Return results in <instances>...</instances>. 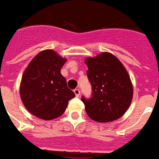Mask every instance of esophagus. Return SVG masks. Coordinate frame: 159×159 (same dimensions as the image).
Here are the masks:
<instances>
[{
	"mask_svg": "<svg viewBox=\"0 0 159 159\" xmlns=\"http://www.w3.org/2000/svg\"><path fill=\"white\" fill-rule=\"evenodd\" d=\"M74 92H75V96H76V97H80V91L79 89H75V91H74Z\"/></svg>",
	"mask_w": 159,
	"mask_h": 159,
	"instance_id": "obj_1",
	"label": "esophagus"
}]
</instances>
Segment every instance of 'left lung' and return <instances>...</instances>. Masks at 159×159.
<instances>
[{"mask_svg": "<svg viewBox=\"0 0 159 159\" xmlns=\"http://www.w3.org/2000/svg\"><path fill=\"white\" fill-rule=\"evenodd\" d=\"M92 97H82L88 116L94 121L107 123L122 117L130 106L133 85L122 62L109 52H102L84 60Z\"/></svg>", "mask_w": 159, "mask_h": 159, "instance_id": "8db88e82", "label": "left lung"}]
</instances>
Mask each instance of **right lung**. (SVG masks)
<instances>
[{
  "mask_svg": "<svg viewBox=\"0 0 159 159\" xmlns=\"http://www.w3.org/2000/svg\"><path fill=\"white\" fill-rule=\"evenodd\" d=\"M66 61L53 50H45L25 68L19 92L24 107L34 116L44 120L57 119L65 112L68 101L75 97L61 75Z\"/></svg>",
  "mask_w": 159,
  "mask_h": 159,
  "instance_id": "add662e5",
  "label": "right lung"
}]
</instances>
